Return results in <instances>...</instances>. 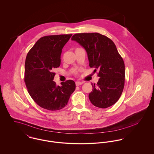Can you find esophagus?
Here are the masks:
<instances>
[{"label": "esophagus", "instance_id": "34e87169", "mask_svg": "<svg viewBox=\"0 0 154 154\" xmlns=\"http://www.w3.org/2000/svg\"><path fill=\"white\" fill-rule=\"evenodd\" d=\"M75 84H76V86H79V85H82V84H83V82H80V81H76V82H75Z\"/></svg>", "mask_w": 154, "mask_h": 154}]
</instances>
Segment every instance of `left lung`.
I'll return each mask as SVG.
<instances>
[{
  "instance_id": "1",
  "label": "left lung",
  "mask_w": 154,
  "mask_h": 154,
  "mask_svg": "<svg viewBox=\"0 0 154 154\" xmlns=\"http://www.w3.org/2000/svg\"><path fill=\"white\" fill-rule=\"evenodd\" d=\"M72 40L82 46L88 55L90 67L98 70V82L91 84L89 94L91 103L95 107L106 109L120 98L125 86L124 61L113 42L97 32L74 34Z\"/></svg>"
}]
</instances>
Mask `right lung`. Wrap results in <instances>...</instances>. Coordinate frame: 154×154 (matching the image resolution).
<instances>
[{
	"mask_svg": "<svg viewBox=\"0 0 154 154\" xmlns=\"http://www.w3.org/2000/svg\"><path fill=\"white\" fill-rule=\"evenodd\" d=\"M72 34L47 35L40 38L28 53L24 81L28 93L40 107L51 111L64 108L76 85L72 80L60 86L53 81L54 68L60 65L62 48Z\"/></svg>",
	"mask_w": 154,
	"mask_h": 154,
	"instance_id": "1",
	"label": "right lung"
}]
</instances>
